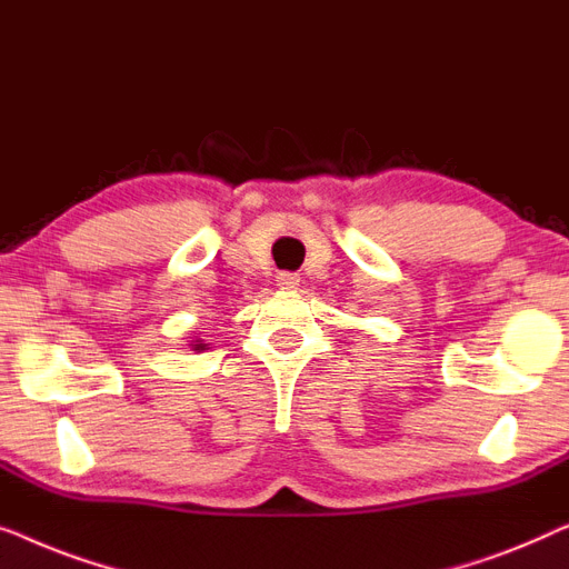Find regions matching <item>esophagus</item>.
Here are the masks:
<instances>
[{"label": "esophagus", "mask_w": 569, "mask_h": 569, "mask_svg": "<svg viewBox=\"0 0 569 569\" xmlns=\"http://www.w3.org/2000/svg\"><path fill=\"white\" fill-rule=\"evenodd\" d=\"M276 281H278V286H281V288H288V291H291V288H296V286L301 283V278L296 276V273H278Z\"/></svg>", "instance_id": "obj_1"}]
</instances>
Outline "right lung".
<instances>
[{
  "label": "right lung",
  "instance_id": "obj_1",
  "mask_svg": "<svg viewBox=\"0 0 569 569\" xmlns=\"http://www.w3.org/2000/svg\"><path fill=\"white\" fill-rule=\"evenodd\" d=\"M196 342H198V346H196V350H203V348H206V346H203V342H201V340H196Z\"/></svg>",
  "mask_w": 569,
  "mask_h": 569
}]
</instances>
